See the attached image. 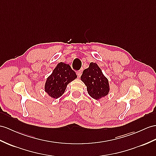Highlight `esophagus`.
I'll return each instance as SVG.
<instances>
[{"label":"esophagus","instance_id":"1","mask_svg":"<svg viewBox=\"0 0 156 156\" xmlns=\"http://www.w3.org/2000/svg\"><path fill=\"white\" fill-rule=\"evenodd\" d=\"M81 74H82V71H79L77 72V75L79 77H80L81 76Z\"/></svg>","mask_w":156,"mask_h":156}]
</instances>
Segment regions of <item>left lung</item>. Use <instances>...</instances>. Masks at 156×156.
Here are the masks:
<instances>
[{"instance_id": "8db88e82", "label": "left lung", "mask_w": 156, "mask_h": 156, "mask_svg": "<svg viewBox=\"0 0 156 156\" xmlns=\"http://www.w3.org/2000/svg\"><path fill=\"white\" fill-rule=\"evenodd\" d=\"M81 79L87 86L89 95L94 99L98 100L108 94V79L96 63L89 64V67L83 71Z\"/></svg>"}]
</instances>
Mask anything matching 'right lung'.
<instances>
[{
    "label": "right lung",
    "instance_id": "right-lung-1",
    "mask_svg": "<svg viewBox=\"0 0 156 156\" xmlns=\"http://www.w3.org/2000/svg\"><path fill=\"white\" fill-rule=\"evenodd\" d=\"M77 77L69 64L60 62L48 77L45 91L53 98H58L65 92L67 85Z\"/></svg>",
    "mask_w": 156,
    "mask_h": 156
}]
</instances>
